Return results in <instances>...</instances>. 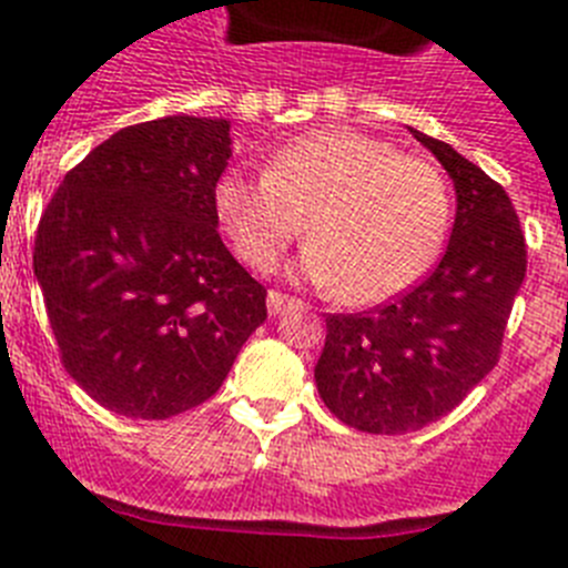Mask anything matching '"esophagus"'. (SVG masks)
Masks as SVG:
<instances>
[{
	"label": "esophagus",
	"mask_w": 568,
	"mask_h": 568,
	"mask_svg": "<svg viewBox=\"0 0 568 568\" xmlns=\"http://www.w3.org/2000/svg\"><path fill=\"white\" fill-rule=\"evenodd\" d=\"M301 301L290 298V295H281V293H270L267 295V310L270 315H281V313H287V310L298 307Z\"/></svg>",
	"instance_id": "obj_1"
}]
</instances>
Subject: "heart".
<instances>
[{"label":"heart","instance_id":"b5f03b06","mask_svg":"<svg viewBox=\"0 0 568 568\" xmlns=\"http://www.w3.org/2000/svg\"><path fill=\"white\" fill-rule=\"evenodd\" d=\"M215 219L235 255L267 273L304 233L298 273L366 307L404 293L433 267L449 224V190L433 164L349 128L295 135L264 179L219 175Z\"/></svg>","mask_w":568,"mask_h":568}]
</instances>
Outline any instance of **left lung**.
<instances>
[{"mask_svg": "<svg viewBox=\"0 0 568 568\" xmlns=\"http://www.w3.org/2000/svg\"><path fill=\"white\" fill-rule=\"evenodd\" d=\"M449 173L455 224L444 258L384 307L327 315L315 386L329 413L373 435H404L453 413L498 364L526 275L509 195L453 144L409 128Z\"/></svg>", "mask_w": 568, "mask_h": 568, "instance_id": "1", "label": "left lung"}]
</instances>
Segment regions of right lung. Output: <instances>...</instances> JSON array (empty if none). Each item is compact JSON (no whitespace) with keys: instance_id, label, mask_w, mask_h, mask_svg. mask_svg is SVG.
Listing matches in <instances>:
<instances>
[{"instance_id":"right-lung-1","label":"right lung","mask_w":568,"mask_h":568,"mask_svg":"<svg viewBox=\"0 0 568 568\" xmlns=\"http://www.w3.org/2000/svg\"><path fill=\"white\" fill-rule=\"evenodd\" d=\"M227 119L162 115L113 133L64 175L33 275L64 369L115 415L164 420L219 393L267 318V290L219 235Z\"/></svg>"}]
</instances>
